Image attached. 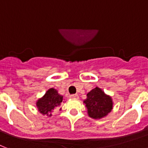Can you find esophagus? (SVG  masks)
<instances>
[{
	"label": "esophagus",
	"instance_id": "34e87169",
	"mask_svg": "<svg viewBox=\"0 0 148 148\" xmlns=\"http://www.w3.org/2000/svg\"><path fill=\"white\" fill-rule=\"evenodd\" d=\"M70 98H71V99H78L79 96L77 94H73V95L70 96Z\"/></svg>",
	"mask_w": 148,
	"mask_h": 148
}]
</instances>
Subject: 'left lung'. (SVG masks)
Returning a JSON list of instances; mask_svg holds the SVG:
<instances>
[{"label":"left lung","instance_id":"8db88e82","mask_svg":"<svg viewBox=\"0 0 148 148\" xmlns=\"http://www.w3.org/2000/svg\"><path fill=\"white\" fill-rule=\"evenodd\" d=\"M83 103L86 104L88 115L94 119L106 116L113 107L112 97L104 94L99 87H95L90 91Z\"/></svg>","mask_w":148,"mask_h":148}]
</instances>
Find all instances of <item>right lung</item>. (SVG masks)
<instances>
[{
	"label": "right lung",
	"instance_id": "right-lung-1",
	"mask_svg": "<svg viewBox=\"0 0 148 148\" xmlns=\"http://www.w3.org/2000/svg\"><path fill=\"white\" fill-rule=\"evenodd\" d=\"M62 101L63 96L58 93L57 90L51 88L47 91L44 96L36 101V107L41 114L51 117L53 110L60 106Z\"/></svg>",
	"mask_w": 148,
	"mask_h": 148
}]
</instances>
